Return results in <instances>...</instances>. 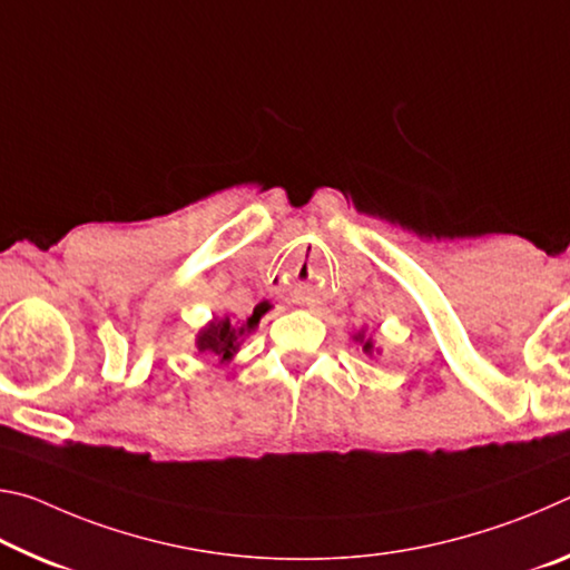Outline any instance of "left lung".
<instances>
[{
    "label": "left lung",
    "instance_id": "obj_1",
    "mask_svg": "<svg viewBox=\"0 0 570 570\" xmlns=\"http://www.w3.org/2000/svg\"><path fill=\"white\" fill-rule=\"evenodd\" d=\"M370 350H372V344H370V342H366V344H364V352H370Z\"/></svg>",
    "mask_w": 570,
    "mask_h": 570
}]
</instances>
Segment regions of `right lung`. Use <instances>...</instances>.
Returning <instances> with one entry per match:
<instances>
[{"mask_svg":"<svg viewBox=\"0 0 570 570\" xmlns=\"http://www.w3.org/2000/svg\"><path fill=\"white\" fill-rule=\"evenodd\" d=\"M262 314H264V306H258L254 316H250L246 326H240V330H236V326L230 324V320H216L214 324L206 326V330L198 334V350L200 352H214L224 362L230 360V356H234L236 350H238V336L244 334L246 330H254L258 320H262Z\"/></svg>","mask_w":570,"mask_h":570,"instance_id":"1","label":"right lung"}]
</instances>
